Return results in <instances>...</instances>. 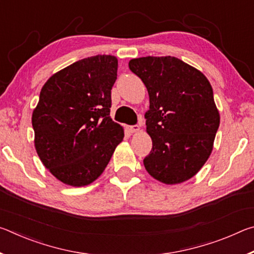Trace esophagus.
<instances>
[{
	"mask_svg": "<svg viewBox=\"0 0 254 254\" xmlns=\"http://www.w3.org/2000/svg\"><path fill=\"white\" fill-rule=\"evenodd\" d=\"M128 131H130L131 133H136L140 131V127L139 126H130L128 127Z\"/></svg>",
	"mask_w": 254,
	"mask_h": 254,
	"instance_id": "obj_1",
	"label": "esophagus"
}]
</instances>
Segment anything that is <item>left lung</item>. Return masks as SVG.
<instances>
[{
    "label": "left lung",
    "instance_id": "1",
    "mask_svg": "<svg viewBox=\"0 0 254 254\" xmlns=\"http://www.w3.org/2000/svg\"><path fill=\"white\" fill-rule=\"evenodd\" d=\"M149 93L145 113L152 150L143 159L148 173L163 184H179L207 161L220 127L213 88L203 72L176 57L128 62Z\"/></svg>",
    "mask_w": 254,
    "mask_h": 254
}]
</instances>
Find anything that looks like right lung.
<instances>
[{
    "label": "right lung",
    "mask_w": 254,
    "mask_h": 254,
    "mask_svg": "<svg viewBox=\"0 0 254 254\" xmlns=\"http://www.w3.org/2000/svg\"><path fill=\"white\" fill-rule=\"evenodd\" d=\"M118 59L84 58L56 72L41 88L32 113L34 145L60 182L80 187L102 175L124 132L110 117Z\"/></svg>",
    "instance_id": "right-lung-1"
}]
</instances>
